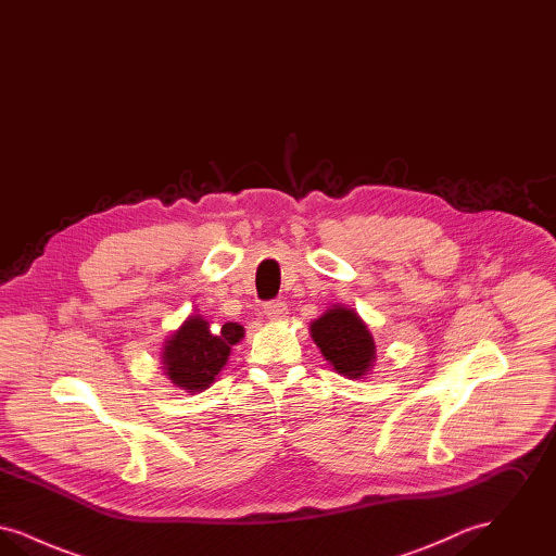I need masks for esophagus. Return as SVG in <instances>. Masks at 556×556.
Wrapping results in <instances>:
<instances>
[{
    "mask_svg": "<svg viewBox=\"0 0 556 556\" xmlns=\"http://www.w3.org/2000/svg\"><path fill=\"white\" fill-rule=\"evenodd\" d=\"M265 315L270 320H279L288 315V304L281 300H270L265 304Z\"/></svg>",
    "mask_w": 556,
    "mask_h": 556,
    "instance_id": "1",
    "label": "esophagus"
}]
</instances>
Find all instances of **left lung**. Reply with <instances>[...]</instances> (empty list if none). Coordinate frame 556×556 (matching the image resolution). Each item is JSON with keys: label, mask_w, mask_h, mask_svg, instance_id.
Returning <instances> with one entry per match:
<instances>
[{"label": "left lung", "mask_w": 556, "mask_h": 556, "mask_svg": "<svg viewBox=\"0 0 556 556\" xmlns=\"http://www.w3.org/2000/svg\"><path fill=\"white\" fill-rule=\"evenodd\" d=\"M311 336L340 375L356 379L372 367L375 344L367 325L354 311L344 306L329 308L323 317L313 320Z\"/></svg>", "instance_id": "1"}]
</instances>
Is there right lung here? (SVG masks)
I'll return each mask as SVG.
<instances>
[{"label": "right lung", "instance_id": "1", "mask_svg": "<svg viewBox=\"0 0 556 556\" xmlns=\"http://www.w3.org/2000/svg\"><path fill=\"white\" fill-rule=\"evenodd\" d=\"M243 338V327L225 323L211 327L208 320L195 315L166 340L162 352L164 375L189 394L211 388L216 375L227 365L231 348Z\"/></svg>", "mask_w": 556, "mask_h": 556}]
</instances>
